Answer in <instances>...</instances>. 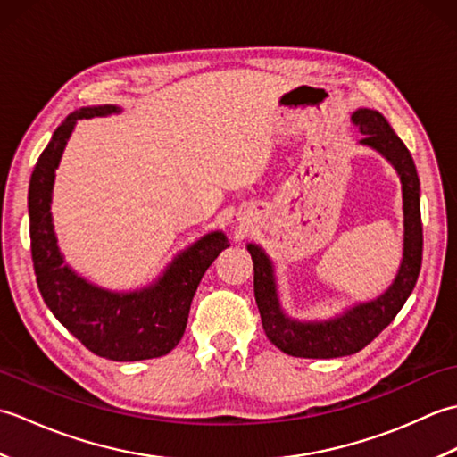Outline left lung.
<instances>
[{
    "mask_svg": "<svg viewBox=\"0 0 457 457\" xmlns=\"http://www.w3.org/2000/svg\"><path fill=\"white\" fill-rule=\"evenodd\" d=\"M353 121L361 131L359 145L377 151L401 179L403 190V259L391 287L367 303H355L342 314L328 320H296L280 306L275 265L263 247L247 244L253 259V288L261 322L270 344L293 357L332 359L353 355L389 326L404 306L416 285L422 265V221L420 180L406 145L383 113L369 108L353 112Z\"/></svg>",
    "mask_w": 457,
    "mask_h": 457,
    "instance_id": "obj_1",
    "label": "left lung"
}]
</instances>
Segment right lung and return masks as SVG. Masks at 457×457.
Returning a JSON list of instances; mask_svg holds the SVG:
<instances>
[{
  "mask_svg": "<svg viewBox=\"0 0 457 457\" xmlns=\"http://www.w3.org/2000/svg\"><path fill=\"white\" fill-rule=\"evenodd\" d=\"M113 113H121L120 105H88L58 125L29 182V234L37 285L58 322L96 355L141 361L167 355L179 345L194 293L229 244L223 231H210L180 251L151 285L123 293L94 285L64 263L51 213L56 169L79 120Z\"/></svg>",
  "mask_w": 457,
  "mask_h": 457,
  "instance_id": "obj_1",
  "label": "right lung"
}]
</instances>
